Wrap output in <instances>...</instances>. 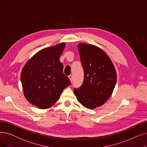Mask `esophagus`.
I'll return each instance as SVG.
<instances>
[{
  "label": "esophagus",
  "mask_w": 147,
  "mask_h": 147,
  "mask_svg": "<svg viewBox=\"0 0 147 147\" xmlns=\"http://www.w3.org/2000/svg\"><path fill=\"white\" fill-rule=\"evenodd\" d=\"M69 80H70V82H72V81H73V77L72 75H69Z\"/></svg>",
  "instance_id": "34e87169"
}]
</instances>
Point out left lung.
Here are the masks:
<instances>
[{
	"label": "left lung",
	"instance_id": "obj_1",
	"mask_svg": "<svg viewBox=\"0 0 147 147\" xmlns=\"http://www.w3.org/2000/svg\"><path fill=\"white\" fill-rule=\"evenodd\" d=\"M84 69V81L74 92L78 101L89 109L101 106L112 95L117 75L112 61L99 47L87 43L78 45Z\"/></svg>",
	"mask_w": 147,
	"mask_h": 147
}]
</instances>
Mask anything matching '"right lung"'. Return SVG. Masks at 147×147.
Masks as SVG:
<instances>
[{
    "instance_id": "add662e5",
    "label": "right lung",
    "mask_w": 147,
    "mask_h": 147,
    "mask_svg": "<svg viewBox=\"0 0 147 147\" xmlns=\"http://www.w3.org/2000/svg\"><path fill=\"white\" fill-rule=\"evenodd\" d=\"M65 46L63 42L39 51L22 70L24 96L29 102L40 109L53 106L63 90L70 84L59 60Z\"/></svg>"
}]
</instances>
